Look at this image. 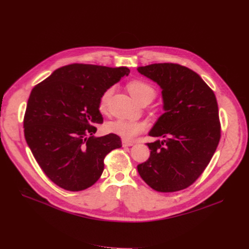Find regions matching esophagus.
I'll return each instance as SVG.
<instances>
[{"label": "esophagus", "mask_w": 249, "mask_h": 249, "mask_svg": "<svg viewBox=\"0 0 249 249\" xmlns=\"http://www.w3.org/2000/svg\"><path fill=\"white\" fill-rule=\"evenodd\" d=\"M133 144H134V142H132V141H127V140H125V139H123V140H122V146H123V147L132 146Z\"/></svg>", "instance_id": "1"}]
</instances>
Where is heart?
I'll return each mask as SVG.
<instances>
[{
  "label": "heart",
  "instance_id": "1",
  "mask_svg": "<svg viewBox=\"0 0 249 249\" xmlns=\"http://www.w3.org/2000/svg\"><path fill=\"white\" fill-rule=\"evenodd\" d=\"M127 88L131 96L133 97L139 104H142L144 102L150 103L156 96L155 87L152 84H150L149 82L144 80H140V79L131 80L127 84ZM113 93H114V88L109 87L102 93L100 99H99L98 107H99V110H100L102 113L107 111ZM107 129L110 132H112V133L119 135L126 140H133L139 134H141L142 132L145 131L146 126L141 122H134V121H128V120H116L108 123Z\"/></svg>",
  "mask_w": 249,
  "mask_h": 249
}]
</instances>
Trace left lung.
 Instances as JSON below:
<instances>
[{
    "instance_id": "obj_1",
    "label": "left lung",
    "mask_w": 249,
    "mask_h": 249,
    "mask_svg": "<svg viewBox=\"0 0 249 249\" xmlns=\"http://www.w3.org/2000/svg\"><path fill=\"white\" fill-rule=\"evenodd\" d=\"M161 87L162 114L149 135L150 157L137 166L139 175L158 192L189 187L207 167L221 136L216 97L201 77L173 63L138 67Z\"/></svg>"
}]
</instances>
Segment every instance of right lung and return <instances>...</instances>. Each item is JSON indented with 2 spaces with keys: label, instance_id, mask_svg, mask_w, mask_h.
<instances>
[{
  "label": "right lung",
  "instance_id": "obj_1",
  "mask_svg": "<svg viewBox=\"0 0 249 249\" xmlns=\"http://www.w3.org/2000/svg\"><path fill=\"white\" fill-rule=\"evenodd\" d=\"M126 67L70 64L33 88L25 116L27 144L39 166L59 187L82 191L104 170V158L122 146L120 137H94L102 93L127 76Z\"/></svg>",
  "mask_w": 249,
  "mask_h": 249
}]
</instances>
